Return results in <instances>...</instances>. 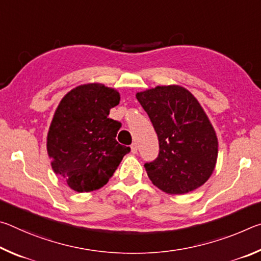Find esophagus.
<instances>
[{
	"label": "esophagus",
	"mask_w": 261,
	"mask_h": 261,
	"mask_svg": "<svg viewBox=\"0 0 261 261\" xmlns=\"http://www.w3.org/2000/svg\"><path fill=\"white\" fill-rule=\"evenodd\" d=\"M137 152H138V146H137V144L134 143L131 145V153L132 154H136Z\"/></svg>",
	"instance_id": "1"
}]
</instances>
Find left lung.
<instances>
[{
  "label": "left lung",
  "mask_w": 261,
  "mask_h": 261,
  "mask_svg": "<svg viewBox=\"0 0 261 261\" xmlns=\"http://www.w3.org/2000/svg\"><path fill=\"white\" fill-rule=\"evenodd\" d=\"M159 138L160 152L145 163L163 192L184 194L205 184L218 160L215 130L191 92L179 85L156 86L136 94Z\"/></svg>",
  "instance_id": "8db88e82"
}]
</instances>
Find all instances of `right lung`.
Segmentation results:
<instances>
[{
	"mask_svg": "<svg viewBox=\"0 0 261 261\" xmlns=\"http://www.w3.org/2000/svg\"><path fill=\"white\" fill-rule=\"evenodd\" d=\"M120 93L103 84H84L63 96L47 135V152L56 175L77 192L107 184L130 147L116 140L121 123L108 117Z\"/></svg>",
	"mask_w": 261,
	"mask_h": 261,
	"instance_id": "add662e5",
	"label": "right lung"
}]
</instances>
